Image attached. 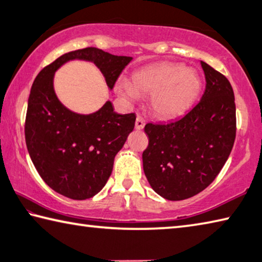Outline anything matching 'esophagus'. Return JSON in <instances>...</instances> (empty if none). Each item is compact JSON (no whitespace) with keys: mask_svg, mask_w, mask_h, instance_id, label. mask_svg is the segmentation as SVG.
<instances>
[{"mask_svg":"<svg viewBox=\"0 0 262 262\" xmlns=\"http://www.w3.org/2000/svg\"><path fill=\"white\" fill-rule=\"evenodd\" d=\"M144 120L143 119H142V117L141 115H137V118H136V121H135V128L136 129H143V127H144Z\"/></svg>","mask_w":262,"mask_h":262,"instance_id":"1","label":"esophagus"}]
</instances>
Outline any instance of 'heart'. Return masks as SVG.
I'll list each match as a JSON object with an SVG mask.
<instances>
[{"label": "heart", "mask_w": 262, "mask_h": 262, "mask_svg": "<svg viewBox=\"0 0 262 262\" xmlns=\"http://www.w3.org/2000/svg\"><path fill=\"white\" fill-rule=\"evenodd\" d=\"M202 88L198 73L185 64L162 62L137 70L132 83L121 78L117 91L122 98L135 100L140 96H151L150 107L159 118L179 117L192 107Z\"/></svg>", "instance_id": "obj_1"}]
</instances>
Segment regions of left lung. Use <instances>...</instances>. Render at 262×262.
<instances>
[{"mask_svg":"<svg viewBox=\"0 0 262 262\" xmlns=\"http://www.w3.org/2000/svg\"><path fill=\"white\" fill-rule=\"evenodd\" d=\"M202 98L179 120L147 123L142 154L150 186L166 200L192 198L207 188L229 158L236 139V104L228 78L201 61Z\"/></svg>","mask_w":262,"mask_h":262,"instance_id":"1","label":"left lung"}]
</instances>
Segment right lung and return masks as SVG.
<instances>
[{"label":"right lung","mask_w":262,"mask_h":262,"mask_svg":"<svg viewBox=\"0 0 262 262\" xmlns=\"http://www.w3.org/2000/svg\"><path fill=\"white\" fill-rule=\"evenodd\" d=\"M75 59L94 62L113 89L133 57L96 47L66 53L46 66L31 88L25 141L33 165L55 192L73 200H85L107 183L115 155L134 129L136 115L118 114L111 101L88 115L66 108L55 95L53 78L62 64Z\"/></svg>","instance_id":"right-lung-1"}]
</instances>
